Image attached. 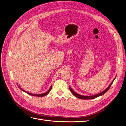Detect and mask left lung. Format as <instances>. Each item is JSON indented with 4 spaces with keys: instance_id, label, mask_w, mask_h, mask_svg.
<instances>
[{
    "instance_id": "1",
    "label": "left lung",
    "mask_w": 126,
    "mask_h": 126,
    "mask_svg": "<svg viewBox=\"0 0 126 126\" xmlns=\"http://www.w3.org/2000/svg\"><path fill=\"white\" fill-rule=\"evenodd\" d=\"M116 77V76L115 78H114V79L112 81V82H111L110 84L109 85V86H108L106 89H105L103 91H102V92H101L100 93H98L97 94L93 95H92V96H88V95H80L79 94H78L76 92H75V91L72 89V88L70 87V86H69V89H70L71 92L73 94V95H74L76 97H77V98H79L80 99H93V98H96V97H97L98 96H101V95H103L104 94H105L107 92V91L108 90H109V89L110 88L111 85L112 84V83H113V82H114V80L115 79Z\"/></svg>"
}]
</instances>
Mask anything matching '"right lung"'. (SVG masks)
<instances>
[{
    "mask_svg": "<svg viewBox=\"0 0 126 126\" xmlns=\"http://www.w3.org/2000/svg\"><path fill=\"white\" fill-rule=\"evenodd\" d=\"M17 85H18V86L19 88V89H20L21 90L23 91V92L28 93V94H29V95H32V96H38V97L44 96H45V95L48 94L49 93L50 91V90H51V87H52V85H51L50 86V88L49 89V90H48V91H46V92H45V93H42V94H32V93H29V92H27V91H25V90H23V89H22L20 87V86H19V85H18V84H17Z\"/></svg>",
    "mask_w": 126,
    "mask_h": 126,
    "instance_id": "1",
    "label": "right lung"
}]
</instances>
